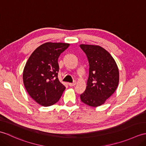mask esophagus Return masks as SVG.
I'll list each match as a JSON object with an SVG mask.
<instances>
[{
	"label": "esophagus",
	"instance_id": "1",
	"mask_svg": "<svg viewBox=\"0 0 146 146\" xmlns=\"http://www.w3.org/2000/svg\"><path fill=\"white\" fill-rule=\"evenodd\" d=\"M76 82H74L73 83H70L68 85H69L70 86H75L76 85Z\"/></svg>",
	"mask_w": 146,
	"mask_h": 146
}]
</instances>
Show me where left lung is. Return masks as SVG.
<instances>
[{
    "label": "left lung",
    "instance_id": "1",
    "mask_svg": "<svg viewBox=\"0 0 146 146\" xmlns=\"http://www.w3.org/2000/svg\"><path fill=\"white\" fill-rule=\"evenodd\" d=\"M80 46L89 63L86 88L80 98L89 106H100L116 90L119 82V69L113 57L104 48L96 45Z\"/></svg>",
    "mask_w": 146,
    "mask_h": 146
}]
</instances>
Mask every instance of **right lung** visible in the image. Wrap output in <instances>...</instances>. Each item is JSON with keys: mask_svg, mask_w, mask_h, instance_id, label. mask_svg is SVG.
<instances>
[{"mask_svg": "<svg viewBox=\"0 0 146 146\" xmlns=\"http://www.w3.org/2000/svg\"><path fill=\"white\" fill-rule=\"evenodd\" d=\"M70 44L46 42L37 48L26 62L23 82L33 100L44 107L60 100L66 87L59 81L58 58Z\"/></svg>", "mask_w": 146, "mask_h": 146, "instance_id": "obj_1", "label": "right lung"}]
</instances>
